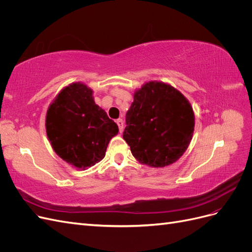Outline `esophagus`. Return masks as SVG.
Here are the masks:
<instances>
[{
    "label": "esophagus",
    "mask_w": 252,
    "mask_h": 252,
    "mask_svg": "<svg viewBox=\"0 0 252 252\" xmlns=\"http://www.w3.org/2000/svg\"><path fill=\"white\" fill-rule=\"evenodd\" d=\"M117 124H118V126H119L120 132L123 131V127H124V122H123V120H122V119H118V120H117Z\"/></svg>",
    "instance_id": "obj_1"
}]
</instances>
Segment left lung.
Instances as JSON below:
<instances>
[{
    "mask_svg": "<svg viewBox=\"0 0 252 252\" xmlns=\"http://www.w3.org/2000/svg\"><path fill=\"white\" fill-rule=\"evenodd\" d=\"M193 129V110L185 96L167 84L149 82L134 94L123 138L138 161L164 167L186 151Z\"/></svg>",
    "mask_w": 252,
    "mask_h": 252,
    "instance_id": "1",
    "label": "left lung"
}]
</instances>
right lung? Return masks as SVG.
<instances>
[{"label":"right lung","mask_w":252,"mask_h":252,"mask_svg":"<svg viewBox=\"0 0 252 252\" xmlns=\"http://www.w3.org/2000/svg\"><path fill=\"white\" fill-rule=\"evenodd\" d=\"M46 131L56 154L78 168L105 157L118 125L94 103L93 90L81 83L64 88L47 111Z\"/></svg>","instance_id":"right-lung-1"}]
</instances>
